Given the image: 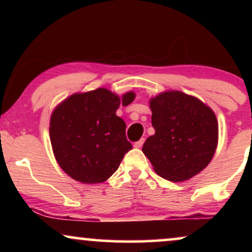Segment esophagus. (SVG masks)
<instances>
[{
  "label": "esophagus",
  "mask_w": 252,
  "mask_h": 252,
  "mask_svg": "<svg viewBox=\"0 0 252 252\" xmlns=\"http://www.w3.org/2000/svg\"><path fill=\"white\" fill-rule=\"evenodd\" d=\"M143 142H144V138H141L140 141H137V142L134 143V147L135 148H141V147L143 146Z\"/></svg>",
  "instance_id": "obj_1"
}]
</instances>
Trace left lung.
I'll list each match as a JSON object with an SVG mask.
<instances>
[{"instance_id": "obj_1", "label": "left lung", "mask_w": 252, "mask_h": 252, "mask_svg": "<svg viewBox=\"0 0 252 252\" xmlns=\"http://www.w3.org/2000/svg\"><path fill=\"white\" fill-rule=\"evenodd\" d=\"M155 134L142 152L166 180L180 182L211 162L218 144V122L212 109L180 91H166L150 99Z\"/></svg>"}]
</instances>
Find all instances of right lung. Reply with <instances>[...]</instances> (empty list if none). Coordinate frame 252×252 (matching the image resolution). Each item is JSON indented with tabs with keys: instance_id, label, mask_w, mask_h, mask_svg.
I'll list each match as a JSON object with an SVG mask.
<instances>
[{
	"instance_id": "add662e5",
	"label": "right lung",
	"mask_w": 252,
	"mask_h": 252,
	"mask_svg": "<svg viewBox=\"0 0 252 252\" xmlns=\"http://www.w3.org/2000/svg\"><path fill=\"white\" fill-rule=\"evenodd\" d=\"M134 99V92L120 98L99 88L72 94L54 109L51 144L66 174L83 184H98L116 172L126 153L132 149L126 140V122L116 110Z\"/></svg>"
}]
</instances>
